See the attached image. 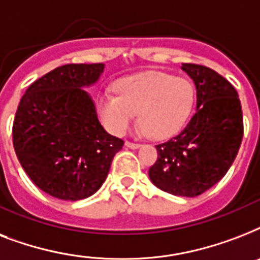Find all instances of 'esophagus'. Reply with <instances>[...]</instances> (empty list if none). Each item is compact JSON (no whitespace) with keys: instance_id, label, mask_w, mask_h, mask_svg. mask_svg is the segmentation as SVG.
<instances>
[{"instance_id":"34e87169","label":"esophagus","mask_w":260,"mask_h":260,"mask_svg":"<svg viewBox=\"0 0 260 260\" xmlns=\"http://www.w3.org/2000/svg\"><path fill=\"white\" fill-rule=\"evenodd\" d=\"M124 146H125L126 148H131V150H138L139 147H140V144H136V143H131V142H125V143H124Z\"/></svg>"}]
</instances>
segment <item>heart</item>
I'll use <instances>...</instances> for the list:
<instances>
[{
    "label": "heart",
    "mask_w": 260,
    "mask_h": 260,
    "mask_svg": "<svg viewBox=\"0 0 260 260\" xmlns=\"http://www.w3.org/2000/svg\"><path fill=\"white\" fill-rule=\"evenodd\" d=\"M116 91H102L97 97L100 118L113 135L124 134L139 113V121L150 138H171L183 128L196 102L191 81L160 71L120 79Z\"/></svg>",
    "instance_id": "b5f03b06"
}]
</instances>
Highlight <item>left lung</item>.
<instances>
[{
	"instance_id": "1",
	"label": "left lung",
	"mask_w": 260,
	"mask_h": 260,
	"mask_svg": "<svg viewBox=\"0 0 260 260\" xmlns=\"http://www.w3.org/2000/svg\"><path fill=\"white\" fill-rule=\"evenodd\" d=\"M197 90L196 113L186 128L156 146L151 182L166 193L196 197L214 186L232 166L243 139L238 91L209 67L182 63Z\"/></svg>"
}]
</instances>
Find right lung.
<instances>
[{"label": "right lung", "instance_id": "1", "mask_svg": "<svg viewBox=\"0 0 260 260\" xmlns=\"http://www.w3.org/2000/svg\"><path fill=\"white\" fill-rule=\"evenodd\" d=\"M104 63L56 67L22 95L13 122V146L30 181L52 197L78 201L105 182L121 139L100 124L87 87Z\"/></svg>", "mask_w": 260, "mask_h": 260}]
</instances>
